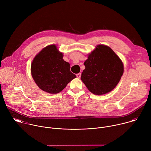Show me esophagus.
I'll return each instance as SVG.
<instances>
[{"instance_id": "1", "label": "esophagus", "mask_w": 151, "mask_h": 151, "mask_svg": "<svg viewBox=\"0 0 151 151\" xmlns=\"http://www.w3.org/2000/svg\"><path fill=\"white\" fill-rule=\"evenodd\" d=\"M81 76V73H77V74H76V77H77L78 78H80Z\"/></svg>"}]
</instances>
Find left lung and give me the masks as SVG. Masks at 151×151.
<instances>
[{
	"mask_svg": "<svg viewBox=\"0 0 151 151\" xmlns=\"http://www.w3.org/2000/svg\"><path fill=\"white\" fill-rule=\"evenodd\" d=\"M81 80L93 94L101 95L116 87L124 72L123 64L109 47L97 46L84 62Z\"/></svg>",
	"mask_w": 151,
	"mask_h": 151,
	"instance_id": "8db88e82",
	"label": "left lung"
}]
</instances>
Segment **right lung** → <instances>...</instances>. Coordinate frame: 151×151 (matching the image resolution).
<instances>
[{"instance_id":"1","label":"right lung","mask_w":151,"mask_h":151,"mask_svg":"<svg viewBox=\"0 0 151 151\" xmlns=\"http://www.w3.org/2000/svg\"><path fill=\"white\" fill-rule=\"evenodd\" d=\"M54 45L43 49L31 64L32 77L38 87L51 94L61 91L76 76L70 72V64L63 59Z\"/></svg>"}]
</instances>
